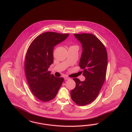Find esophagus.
<instances>
[{"label":"esophagus","instance_id":"esophagus-1","mask_svg":"<svg viewBox=\"0 0 132 132\" xmlns=\"http://www.w3.org/2000/svg\"><path fill=\"white\" fill-rule=\"evenodd\" d=\"M64 79L65 80H68L70 79V78H69V77H64Z\"/></svg>","mask_w":132,"mask_h":132}]
</instances>
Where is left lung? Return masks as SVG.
Returning <instances> with one entry per match:
<instances>
[{"label": "left lung", "instance_id": "left-lung-1", "mask_svg": "<svg viewBox=\"0 0 132 132\" xmlns=\"http://www.w3.org/2000/svg\"><path fill=\"white\" fill-rule=\"evenodd\" d=\"M74 36L82 44V52L79 66L85 77L83 81L73 78L76 87L70 92L73 102L84 106L94 101L100 93L105 81L107 66L106 50L94 35L76 34Z\"/></svg>", "mask_w": 132, "mask_h": 132}]
</instances>
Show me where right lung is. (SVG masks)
Masks as SVG:
<instances>
[{
  "instance_id": "add662e5",
  "label": "right lung",
  "mask_w": 132,
  "mask_h": 132,
  "mask_svg": "<svg viewBox=\"0 0 132 132\" xmlns=\"http://www.w3.org/2000/svg\"><path fill=\"white\" fill-rule=\"evenodd\" d=\"M69 34L46 32L33 40L26 55V76L32 93L42 102L55 98L64 78L51 74L48 68L53 62L54 47L67 38Z\"/></svg>"
}]
</instances>
